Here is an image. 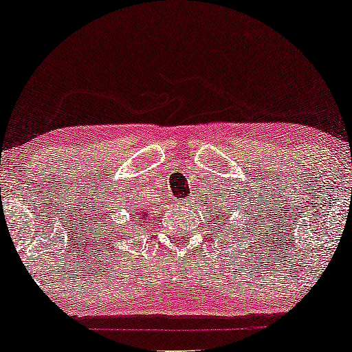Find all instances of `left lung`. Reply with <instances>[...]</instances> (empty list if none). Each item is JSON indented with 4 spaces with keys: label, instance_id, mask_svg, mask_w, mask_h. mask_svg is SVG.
I'll use <instances>...</instances> for the list:
<instances>
[{
    "label": "left lung",
    "instance_id": "obj_1",
    "mask_svg": "<svg viewBox=\"0 0 352 352\" xmlns=\"http://www.w3.org/2000/svg\"><path fill=\"white\" fill-rule=\"evenodd\" d=\"M220 213H221V212H220ZM221 217H223V213H221Z\"/></svg>",
    "mask_w": 352,
    "mask_h": 352
}]
</instances>
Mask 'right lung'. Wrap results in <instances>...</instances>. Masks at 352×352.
I'll list each match as a JSON object with an SVG mask.
<instances>
[{"label": "right lung", "instance_id": "add662e5", "mask_svg": "<svg viewBox=\"0 0 352 352\" xmlns=\"http://www.w3.org/2000/svg\"><path fill=\"white\" fill-rule=\"evenodd\" d=\"M147 215H148L147 212H142V213H140V217H142V218H147ZM119 235H120V233H119Z\"/></svg>", "mask_w": 352, "mask_h": 352}]
</instances>
